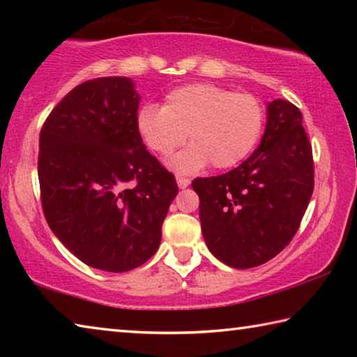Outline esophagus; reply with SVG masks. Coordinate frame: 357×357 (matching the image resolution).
<instances>
[{
  "label": "esophagus",
  "instance_id": "1",
  "mask_svg": "<svg viewBox=\"0 0 357 357\" xmlns=\"http://www.w3.org/2000/svg\"><path fill=\"white\" fill-rule=\"evenodd\" d=\"M176 183L179 185V189H185V187L190 184V179L184 176H176Z\"/></svg>",
  "mask_w": 357,
  "mask_h": 357
}]
</instances>
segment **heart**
I'll return each instance as SVG.
<instances>
[{
	"label": "heart",
	"mask_w": 357,
	"mask_h": 357,
	"mask_svg": "<svg viewBox=\"0 0 357 357\" xmlns=\"http://www.w3.org/2000/svg\"><path fill=\"white\" fill-rule=\"evenodd\" d=\"M263 126L264 108L257 98L213 83L173 89L162 108L146 105L137 116L143 143L164 159L189 135L190 146L172 160L179 173H195L208 164L217 170L236 167L257 146Z\"/></svg>",
	"instance_id": "b5f03b06"
}]
</instances>
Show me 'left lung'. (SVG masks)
<instances>
[{"instance_id":"8db88e82","label":"left lung","mask_w":357,"mask_h":357,"mask_svg":"<svg viewBox=\"0 0 357 357\" xmlns=\"http://www.w3.org/2000/svg\"><path fill=\"white\" fill-rule=\"evenodd\" d=\"M313 183L312 144L302 113L291 102L275 99L249 159L219 176L192 181L208 249L236 269L269 261L298 231Z\"/></svg>"}]
</instances>
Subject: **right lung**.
<instances>
[{
  "mask_svg": "<svg viewBox=\"0 0 357 357\" xmlns=\"http://www.w3.org/2000/svg\"><path fill=\"white\" fill-rule=\"evenodd\" d=\"M126 77L78 84L39 135L40 202L55 236L91 268L135 269L154 255L176 179L143 144Z\"/></svg>",
  "mask_w": 357,
  "mask_h": 357,
  "instance_id": "1",
  "label": "right lung"
}]
</instances>
